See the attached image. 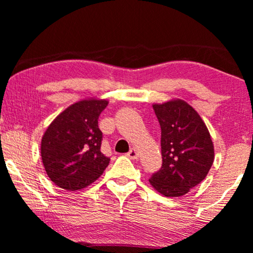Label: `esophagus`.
Instances as JSON below:
<instances>
[{"label":"esophagus","mask_w":253,"mask_h":253,"mask_svg":"<svg viewBox=\"0 0 253 253\" xmlns=\"http://www.w3.org/2000/svg\"><path fill=\"white\" fill-rule=\"evenodd\" d=\"M127 157H129L130 159H132V160H136V159H138V152L134 150V148H131V150L127 152Z\"/></svg>","instance_id":"obj_1"}]
</instances>
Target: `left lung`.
<instances>
[{
  "label": "left lung",
  "instance_id": "1",
  "mask_svg": "<svg viewBox=\"0 0 253 253\" xmlns=\"http://www.w3.org/2000/svg\"><path fill=\"white\" fill-rule=\"evenodd\" d=\"M161 127L162 166L152 186L166 197H181L198 185L214 161L210 132L198 113L182 100L153 105Z\"/></svg>",
  "mask_w": 253,
  "mask_h": 253
}]
</instances>
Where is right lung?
<instances>
[{
    "label": "right lung",
    "mask_w": 253,
    "mask_h": 253,
    "mask_svg": "<svg viewBox=\"0 0 253 253\" xmlns=\"http://www.w3.org/2000/svg\"><path fill=\"white\" fill-rule=\"evenodd\" d=\"M106 100H83L62 112L44 132L41 158L48 177L62 189L76 191L96 181L109 165L102 153L100 114Z\"/></svg>",
    "instance_id": "obj_1"
}]
</instances>
